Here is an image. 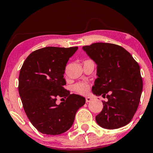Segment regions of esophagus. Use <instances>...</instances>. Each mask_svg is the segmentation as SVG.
Segmentation results:
<instances>
[{
    "mask_svg": "<svg viewBox=\"0 0 153 153\" xmlns=\"http://www.w3.org/2000/svg\"><path fill=\"white\" fill-rule=\"evenodd\" d=\"M91 101V97H86V98H85V101H86V103L90 102Z\"/></svg>",
    "mask_w": 153,
    "mask_h": 153,
    "instance_id": "esophagus-1",
    "label": "esophagus"
}]
</instances>
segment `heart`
I'll return each instance as SVG.
<instances>
[{
	"mask_svg": "<svg viewBox=\"0 0 153 153\" xmlns=\"http://www.w3.org/2000/svg\"><path fill=\"white\" fill-rule=\"evenodd\" d=\"M73 90L80 94H86L89 91V85L86 82H80L73 85Z\"/></svg>",
	"mask_w": 153,
	"mask_h": 153,
	"instance_id": "1",
	"label": "heart"
}]
</instances>
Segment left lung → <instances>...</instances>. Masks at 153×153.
Returning a JSON list of instances; mask_svg holds the SVG:
<instances>
[{
	"mask_svg": "<svg viewBox=\"0 0 153 153\" xmlns=\"http://www.w3.org/2000/svg\"><path fill=\"white\" fill-rule=\"evenodd\" d=\"M82 50L97 65L93 93L108 99L102 101L96 122L108 129L127 125L137 111L143 91L140 65L129 52L114 44L94 43Z\"/></svg>",
	"mask_w": 153,
	"mask_h": 153,
	"instance_id": "obj_1",
	"label": "left lung"
}]
</instances>
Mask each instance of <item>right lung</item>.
Returning a JSON list of instances; mask_svg holds the SVG:
<instances>
[{"mask_svg":"<svg viewBox=\"0 0 153 153\" xmlns=\"http://www.w3.org/2000/svg\"><path fill=\"white\" fill-rule=\"evenodd\" d=\"M78 47H47L35 50L25 59L19 78V93L33 126L42 134L57 135L73 125L75 114L85 99L64 88L65 70ZM65 101L56 103V98Z\"/></svg>","mask_w":153,"mask_h":153,"instance_id":"1","label":"right lung"}]
</instances>
